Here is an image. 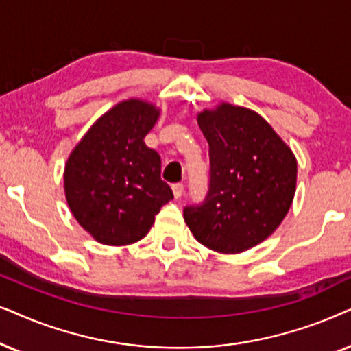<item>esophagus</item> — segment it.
Listing matches in <instances>:
<instances>
[{"label": "esophagus", "instance_id": "1", "mask_svg": "<svg viewBox=\"0 0 351 351\" xmlns=\"http://www.w3.org/2000/svg\"><path fill=\"white\" fill-rule=\"evenodd\" d=\"M171 189H173V194H175V197L180 199L184 193V184L183 183H175L171 186Z\"/></svg>", "mask_w": 351, "mask_h": 351}]
</instances>
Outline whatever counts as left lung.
<instances>
[{
    "instance_id": "obj_1",
    "label": "left lung",
    "mask_w": 351,
    "mask_h": 351,
    "mask_svg": "<svg viewBox=\"0 0 351 351\" xmlns=\"http://www.w3.org/2000/svg\"><path fill=\"white\" fill-rule=\"evenodd\" d=\"M197 123L208 143L210 181L204 202L184 207L195 239L219 254L263 242L291 208L297 160L263 117L221 102Z\"/></svg>"
}]
</instances>
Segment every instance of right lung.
Instances as JSON below:
<instances>
[{"instance_id": "right-lung-1", "label": "right lung", "mask_w": 351, "mask_h": 351, "mask_svg": "<svg viewBox=\"0 0 351 351\" xmlns=\"http://www.w3.org/2000/svg\"><path fill=\"white\" fill-rule=\"evenodd\" d=\"M158 115L146 101L119 102L97 119L65 163L69 207L101 244L141 241L162 205L173 199L160 178V156L144 144Z\"/></svg>"}]
</instances>
